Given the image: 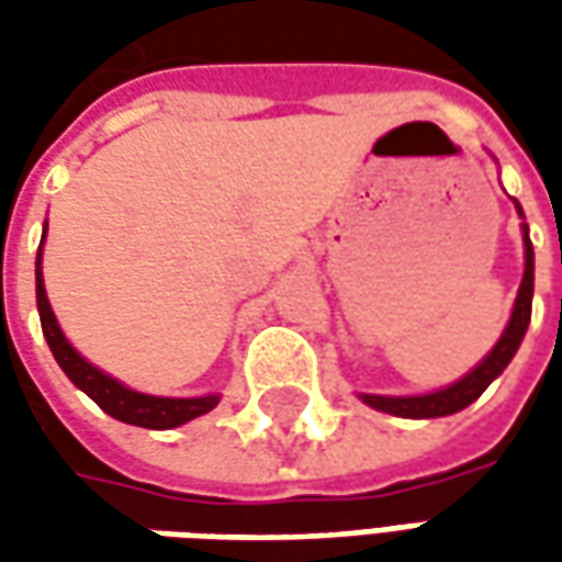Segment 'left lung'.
I'll return each instance as SVG.
<instances>
[{
  "instance_id": "obj_1",
  "label": "left lung",
  "mask_w": 562,
  "mask_h": 562,
  "mask_svg": "<svg viewBox=\"0 0 562 562\" xmlns=\"http://www.w3.org/2000/svg\"><path fill=\"white\" fill-rule=\"evenodd\" d=\"M515 207H518V213L524 216V210H520L518 201H515ZM520 228H524V280H520L512 318H508L506 330H503V337L496 340L494 349L484 355L482 361L472 367L467 376L458 379V382L448 385V389L434 391V394H418V397L361 394V401H364L367 406H373L379 413L401 415V418H439V415H454L460 413V409H467L472 401H479L482 391L506 370L508 361L518 352L524 334H527V325H530L532 313V244L530 234H527V225H520Z\"/></svg>"
}]
</instances>
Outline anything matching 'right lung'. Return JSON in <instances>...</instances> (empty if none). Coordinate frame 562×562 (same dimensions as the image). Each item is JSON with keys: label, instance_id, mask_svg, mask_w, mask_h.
<instances>
[{"label": "right lung", "instance_id": "1", "mask_svg": "<svg viewBox=\"0 0 562 562\" xmlns=\"http://www.w3.org/2000/svg\"><path fill=\"white\" fill-rule=\"evenodd\" d=\"M44 232H47V225H44ZM35 297H38L44 340L50 346L56 364L63 367L66 376L116 422L149 427V430H168V427H180V424L192 422L198 415L210 413L220 403V394H207V397H153V394H140V391L126 389L123 382H116L114 376L102 373L99 367H92L83 355L75 352L63 328H59V322H56L47 292H44L42 246H38V258H35Z\"/></svg>", "mask_w": 562, "mask_h": 562}]
</instances>
